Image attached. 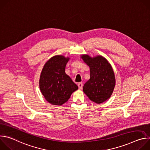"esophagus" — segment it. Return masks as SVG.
<instances>
[{"instance_id": "esophagus-1", "label": "esophagus", "mask_w": 150, "mask_h": 150, "mask_svg": "<svg viewBox=\"0 0 150 150\" xmlns=\"http://www.w3.org/2000/svg\"><path fill=\"white\" fill-rule=\"evenodd\" d=\"M78 86L80 90H81L82 88V87H83V83L82 82H79L78 84Z\"/></svg>"}]
</instances>
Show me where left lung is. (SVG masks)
<instances>
[{"label":"left lung","instance_id":"obj_1","mask_svg":"<svg viewBox=\"0 0 150 150\" xmlns=\"http://www.w3.org/2000/svg\"><path fill=\"white\" fill-rule=\"evenodd\" d=\"M81 57L90 70V78L85 83L83 91L92 101L97 104L103 103L110 97L115 86L112 67L101 56L91 57L83 54Z\"/></svg>","mask_w":150,"mask_h":150}]
</instances>
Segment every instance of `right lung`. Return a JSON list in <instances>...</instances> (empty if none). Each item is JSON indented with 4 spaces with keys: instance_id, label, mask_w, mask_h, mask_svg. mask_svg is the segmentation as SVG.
Here are the masks:
<instances>
[{
    "instance_id": "1",
    "label": "right lung",
    "mask_w": 150,
    "mask_h": 150,
    "mask_svg": "<svg viewBox=\"0 0 150 150\" xmlns=\"http://www.w3.org/2000/svg\"><path fill=\"white\" fill-rule=\"evenodd\" d=\"M69 57L57 55L50 58L42 69L39 85L45 99L51 104L61 105L66 103L77 85L66 74L65 67Z\"/></svg>"
}]
</instances>
